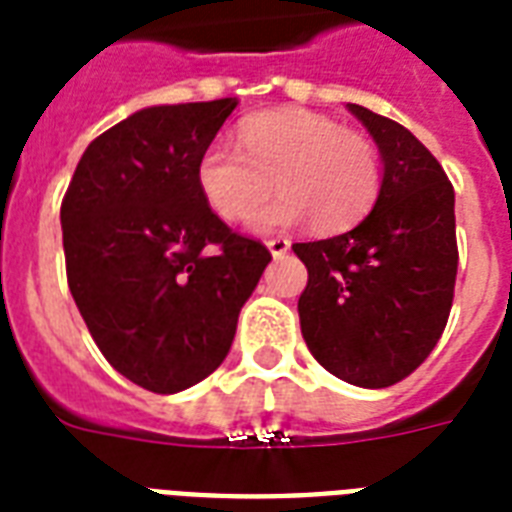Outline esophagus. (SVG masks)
<instances>
[{"label": "esophagus", "instance_id": "obj_1", "mask_svg": "<svg viewBox=\"0 0 512 512\" xmlns=\"http://www.w3.org/2000/svg\"><path fill=\"white\" fill-rule=\"evenodd\" d=\"M267 251H270L275 259H281V256H286V253L292 251V240H286V237H272V240H267Z\"/></svg>", "mask_w": 512, "mask_h": 512}]
</instances>
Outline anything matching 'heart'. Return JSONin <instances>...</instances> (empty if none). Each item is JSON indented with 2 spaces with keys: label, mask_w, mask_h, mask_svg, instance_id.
Segmentation results:
<instances>
[{
  "label": "heart",
  "mask_w": 512,
  "mask_h": 512,
  "mask_svg": "<svg viewBox=\"0 0 512 512\" xmlns=\"http://www.w3.org/2000/svg\"><path fill=\"white\" fill-rule=\"evenodd\" d=\"M240 147L212 141L196 163V185L223 220L248 218L275 184L284 193L254 213L253 231L292 229L308 218L319 234L352 229L382 188L379 149L324 114L281 108L240 125Z\"/></svg>",
  "instance_id": "1"
}]
</instances>
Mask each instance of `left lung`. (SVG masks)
I'll list each match as a JSON object with an SVG mask.
<instances>
[{
    "label": "left lung",
    "mask_w": 512,
    "mask_h": 512,
    "mask_svg": "<svg viewBox=\"0 0 512 512\" xmlns=\"http://www.w3.org/2000/svg\"><path fill=\"white\" fill-rule=\"evenodd\" d=\"M379 147L382 188L352 231L297 242L308 267L302 338L322 368L379 390L423 363L453 305L455 193L439 160L393 119L346 103Z\"/></svg>",
    "instance_id": "8db88e82"
}]
</instances>
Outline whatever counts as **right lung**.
<instances>
[{"mask_svg":"<svg viewBox=\"0 0 512 512\" xmlns=\"http://www.w3.org/2000/svg\"><path fill=\"white\" fill-rule=\"evenodd\" d=\"M240 100L141 108L81 155L62 201L67 286L108 363L188 390L231 349L270 251L210 210L196 163Z\"/></svg>","mask_w":512,"mask_h":512,"instance_id":"right-lung-1","label":"right lung"}]
</instances>
